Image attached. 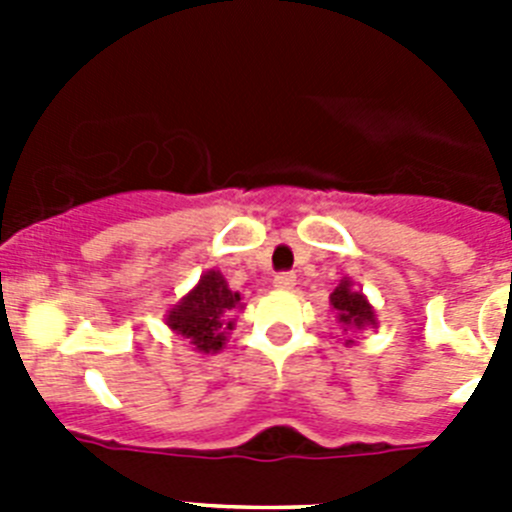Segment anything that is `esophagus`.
<instances>
[{
	"instance_id": "obj_1",
	"label": "esophagus",
	"mask_w": 512,
	"mask_h": 512,
	"mask_svg": "<svg viewBox=\"0 0 512 512\" xmlns=\"http://www.w3.org/2000/svg\"><path fill=\"white\" fill-rule=\"evenodd\" d=\"M295 282H297V277L292 274V271H279L277 277H274V287L277 289H292L295 287Z\"/></svg>"
}]
</instances>
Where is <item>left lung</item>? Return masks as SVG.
<instances>
[{
    "label": "left lung",
    "instance_id": "left-lung-1",
    "mask_svg": "<svg viewBox=\"0 0 512 512\" xmlns=\"http://www.w3.org/2000/svg\"><path fill=\"white\" fill-rule=\"evenodd\" d=\"M330 305L338 312V323L343 325V330H361L366 328V325H374V310L369 307V302H366V297L361 295V292H354V289H351V282H348V279H343L336 287V292L330 295Z\"/></svg>",
    "mask_w": 512,
    "mask_h": 512
}]
</instances>
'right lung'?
I'll use <instances>...</instances> for the list:
<instances>
[{
  "instance_id": "1",
  "label": "right lung",
  "mask_w": 512,
  "mask_h": 512,
  "mask_svg": "<svg viewBox=\"0 0 512 512\" xmlns=\"http://www.w3.org/2000/svg\"><path fill=\"white\" fill-rule=\"evenodd\" d=\"M241 305V295L230 292L220 271H207L200 284L169 312L171 330L189 338L197 351H220L225 343V330L233 328L230 312Z\"/></svg>"
}]
</instances>
